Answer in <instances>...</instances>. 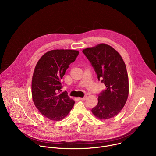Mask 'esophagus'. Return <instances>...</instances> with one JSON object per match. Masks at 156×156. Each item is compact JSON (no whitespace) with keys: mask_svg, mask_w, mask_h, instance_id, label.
<instances>
[{"mask_svg":"<svg viewBox=\"0 0 156 156\" xmlns=\"http://www.w3.org/2000/svg\"><path fill=\"white\" fill-rule=\"evenodd\" d=\"M87 98V96H85L83 98H79V99H80V100H81V101H85V100L86 99V98Z\"/></svg>","mask_w":156,"mask_h":156,"instance_id":"1","label":"esophagus"}]
</instances>
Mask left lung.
<instances>
[{"label":"left lung","mask_w":156,"mask_h":156,"mask_svg":"<svg viewBox=\"0 0 156 156\" xmlns=\"http://www.w3.org/2000/svg\"><path fill=\"white\" fill-rule=\"evenodd\" d=\"M82 52L91 63L98 80L106 87L99 94L98 104L91 111L100 119L112 118L120 112L128 96L125 63L119 53L106 44L87 48Z\"/></svg>","instance_id":"left-lung-1"}]
</instances>
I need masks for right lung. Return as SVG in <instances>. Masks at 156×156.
Masks as SVG:
<instances>
[{
  "instance_id": "obj_1",
  "label": "right lung",
  "mask_w": 156,
  "mask_h": 156,
  "mask_svg": "<svg viewBox=\"0 0 156 156\" xmlns=\"http://www.w3.org/2000/svg\"><path fill=\"white\" fill-rule=\"evenodd\" d=\"M79 51L55 50L46 52L38 61L32 79V97L41 113L51 120L65 118L74 106L66 91L60 93L61 79Z\"/></svg>"
}]
</instances>
